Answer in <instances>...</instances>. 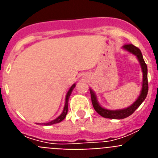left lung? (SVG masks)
<instances>
[{"mask_svg": "<svg viewBox=\"0 0 158 158\" xmlns=\"http://www.w3.org/2000/svg\"><path fill=\"white\" fill-rule=\"evenodd\" d=\"M124 50H126L128 52L133 54L134 55L137 57V58L139 59V63H140L141 67H142V73H143V80H142V91H141L140 95H139V98L137 99L136 101L130 107L124 108V109H119V110H107L102 107L99 104L98 101H97V98H96V94L91 89H89L90 91V94H91V99L92 103H93V107L96 110V111L98 113L99 115L101 116L104 117V118H114V119H121V118H125L127 117L130 116L135 112V110L141 105L142 102L144 101L146 99V96L148 93V78H147V65H146V62H145L143 57L141 51L138 47L132 45V44H125L123 47Z\"/></svg>", "mask_w": 158, "mask_h": 158, "instance_id": "obj_1", "label": "left lung"}]
</instances>
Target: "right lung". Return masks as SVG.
I'll return each instance as SVG.
<instances>
[{
	"label": "right lung",
	"mask_w": 158,
	"mask_h": 158,
	"mask_svg": "<svg viewBox=\"0 0 158 158\" xmlns=\"http://www.w3.org/2000/svg\"><path fill=\"white\" fill-rule=\"evenodd\" d=\"M75 86H76V85H75V84H73V85L70 87V89H69V90L68 91V93H67L66 96H65V107H64L63 111H62V114H61V115H60L58 118H56L55 119H54V120L51 121V122H49V123H42V124H43V125H46V126H49V125H52V124L58 123H60L61 121L63 120L64 118H65V116H66L67 111H68V101H69V96H70L71 93H72V91H73V89H74Z\"/></svg>",
	"instance_id": "1"
}]
</instances>
